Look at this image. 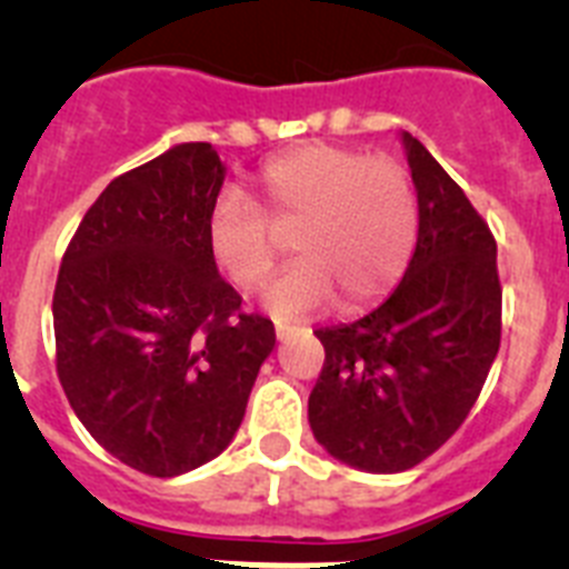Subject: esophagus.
<instances>
[{"label":"esophagus","instance_id":"1","mask_svg":"<svg viewBox=\"0 0 569 569\" xmlns=\"http://www.w3.org/2000/svg\"><path fill=\"white\" fill-rule=\"evenodd\" d=\"M290 330H293V328H290V325H284V321H276V336H279V339H284V336H288Z\"/></svg>","mask_w":569,"mask_h":569}]
</instances>
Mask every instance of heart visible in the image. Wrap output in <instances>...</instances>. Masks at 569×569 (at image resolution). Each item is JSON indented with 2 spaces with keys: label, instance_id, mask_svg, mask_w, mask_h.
Segmentation results:
<instances>
[{
  "label": "heart",
  "instance_id": "b5f03b06",
  "mask_svg": "<svg viewBox=\"0 0 569 569\" xmlns=\"http://www.w3.org/2000/svg\"><path fill=\"white\" fill-rule=\"evenodd\" d=\"M259 184L279 219H301L299 259L264 290L276 316L328 308L341 296L359 310L405 273L419 230L410 176L390 156H365L339 144H301L270 159ZM210 259L239 288H259L273 268V233L244 190L224 188L204 222Z\"/></svg>",
  "mask_w": 569,
  "mask_h": 569
}]
</instances>
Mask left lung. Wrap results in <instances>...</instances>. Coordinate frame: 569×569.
<instances>
[{
	"mask_svg": "<svg viewBox=\"0 0 569 569\" xmlns=\"http://www.w3.org/2000/svg\"><path fill=\"white\" fill-rule=\"evenodd\" d=\"M399 139L419 202L416 250L379 308L316 330L325 367L308 401L316 441L365 472L436 453L479 399L501 341L490 228L419 139Z\"/></svg>",
	"mask_w": 569,
	"mask_h": 569,
	"instance_id": "obj_1",
	"label": "left lung"
}]
</instances>
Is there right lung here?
Wrapping results in <instances>:
<instances>
[{"label": "right lung", "mask_w": 569, "mask_h": 569, "mask_svg": "<svg viewBox=\"0 0 569 569\" xmlns=\"http://www.w3.org/2000/svg\"><path fill=\"white\" fill-rule=\"evenodd\" d=\"M228 168L182 142L119 176L84 213L53 293L57 373L73 413L113 459L182 476L233 441L273 321L210 259L204 222Z\"/></svg>", "instance_id": "1"}]
</instances>
